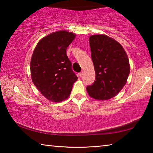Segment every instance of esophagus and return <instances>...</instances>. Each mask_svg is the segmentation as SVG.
I'll use <instances>...</instances> for the list:
<instances>
[{"instance_id": "34e87169", "label": "esophagus", "mask_w": 153, "mask_h": 153, "mask_svg": "<svg viewBox=\"0 0 153 153\" xmlns=\"http://www.w3.org/2000/svg\"><path fill=\"white\" fill-rule=\"evenodd\" d=\"M79 76L80 77H82L83 76V73H82V72H80V73L79 74Z\"/></svg>"}]
</instances>
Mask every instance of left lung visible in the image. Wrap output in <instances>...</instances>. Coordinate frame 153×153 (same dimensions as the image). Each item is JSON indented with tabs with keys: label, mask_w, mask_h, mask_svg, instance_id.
Returning a JSON list of instances; mask_svg holds the SVG:
<instances>
[{
	"label": "left lung",
	"mask_w": 153,
	"mask_h": 153,
	"mask_svg": "<svg viewBox=\"0 0 153 153\" xmlns=\"http://www.w3.org/2000/svg\"><path fill=\"white\" fill-rule=\"evenodd\" d=\"M89 41L96 77L86 90L95 99H110L126 84L130 71L128 57L122 46L107 36L93 35Z\"/></svg>",
	"instance_id": "8db88e82"
}]
</instances>
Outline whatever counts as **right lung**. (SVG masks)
Masks as SVG:
<instances>
[{
	"label": "right lung",
	"mask_w": 153,
	"mask_h": 153,
	"mask_svg": "<svg viewBox=\"0 0 153 153\" xmlns=\"http://www.w3.org/2000/svg\"><path fill=\"white\" fill-rule=\"evenodd\" d=\"M76 34L59 31L39 41L31 59L32 82L44 97L53 102L65 100L77 77L66 50Z\"/></svg>",
	"instance_id": "right-lung-1"
}]
</instances>
